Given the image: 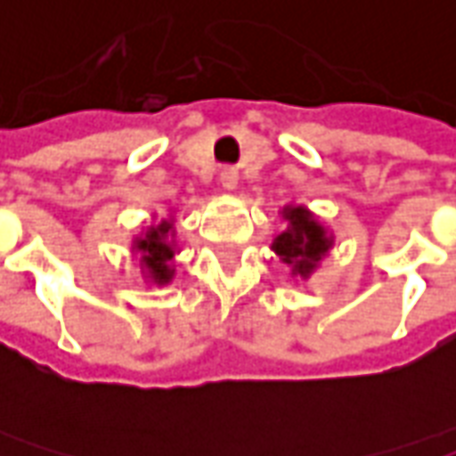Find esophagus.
<instances>
[{
	"label": "esophagus",
	"instance_id": "esophagus-1",
	"mask_svg": "<svg viewBox=\"0 0 456 456\" xmlns=\"http://www.w3.org/2000/svg\"><path fill=\"white\" fill-rule=\"evenodd\" d=\"M219 183H222V188L224 190H237L239 173L234 168H222V173H219Z\"/></svg>",
	"mask_w": 456,
	"mask_h": 456
}]
</instances>
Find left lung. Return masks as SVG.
I'll return each instance as SVG.
<instances>
[{
  "label": "left lung",
  "mask_w": 456,
  "mask_h": 456,
  "mask_svg": "<svg viewBox=\"0 0 456 456\" xmlns=\"http://www.w3.org/2000/svg\"><path fill=\"white\" fill-rule=\"evenodd\" d=\"M281 215L288 222V229L276 234L271 248L283 264L290 266L293 276L310 278L320 261L332 251L335 237L305 205H286Z\"/></svg>",
  "instance_id": "1"
}]
</instances>
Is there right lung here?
Returning <instances> with one entry per match:
<instances>
[{
  "instance_id": "1",
  "label": "right lung",
  "mask_w": 456,
  "mask_h": 456,
  "mask_svg": "<svg viewBox=\"0 0 456 456\" xmlns=\"http://www.w3.org/2000/svg\"><path fill=\"white\" fill-rule=\"evenodd\" d=\"M131 251L139 254L141 273L153 286H168L175 276V266L170 264L178 254L175 244V217L168 215L160 222H153L141 229V234L131 241Z\"/></svg>"
}]
</instances>
